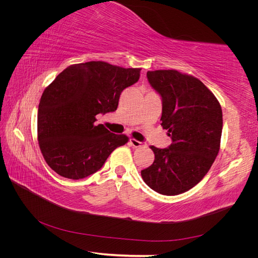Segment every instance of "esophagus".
I'll use <instances>...</instances> for the list:
<instances>
[{
    "mask_svg": "<svg viewBox=\"0 0 258 258\" xmlns=\"http://www.w3.org/2000/svg\"><path fill=\"white\" fill-rule=\"evenodd\" d=\"M129 143H130V145H132L134 147H142V146H145V143L137 141L136 139H130V140H129Z\"/></svg>",
    "mask_w": 258,
    "mask_h": 258,
    "instance_id": "34e87169",
    "label": "esophagus"
}]
</instances>
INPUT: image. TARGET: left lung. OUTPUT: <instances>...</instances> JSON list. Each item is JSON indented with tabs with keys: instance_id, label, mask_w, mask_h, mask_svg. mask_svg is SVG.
<instances>
[{
	"instance_id": "obj_1",
	"label": "left lung",
	"mask_w": 258,
	"mask_h": 258,
	"mask_svg": "<svg viewBox=\"0 0 258 258\" xmlns=\"http://www.w3.org/2000/svg\"><path fill=\"white\" fill-rule=\"evenodd\" d=\"M147 80L162 100L161 126L172 143L151 146L153 165L141 171L143 181L167 196L189 190L208 173L220 151L223 113L206 85L176 70L148 71Z\"/></svg>"
}]
</instances>
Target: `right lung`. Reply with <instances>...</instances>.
<instances>
[{
    "label": "right lung",
    "mask_w": 258,
    "mask_h": 258,
    "mask_svg": "<svg viewBox=\"0 0 258 258\" xmlns=\"http://www.w3.org/2000/svg\"><path fill=\"white\" fill-rule=\"evenodd\" d=\"M140 71L90 61L68 67L46 87L38 104L37 140L54 172L71 179L87 177L128 142L127 136L96 124V116L116 111L120 93L139 81Z\"/></svg>",
    "instance_id": "1"
}]
</instances>
